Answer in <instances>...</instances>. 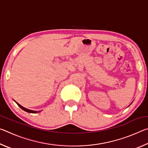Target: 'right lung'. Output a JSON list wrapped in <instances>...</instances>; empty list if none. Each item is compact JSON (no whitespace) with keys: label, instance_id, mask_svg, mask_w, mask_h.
Returning a JSON list of instances; mask_svg holds the SVG:
<instances>
[{"label":"right lung","instance_id":"right-lung-1","mask_svg":"<svg viewBox=\"0 0 148 148\" xmlns=\"http://www.w3.org/2000/svg\"><path fill=\"white\" fill-rule=\"evenodd\" d=\"M16 103H17V102H16ZM17 104L18 105V106H19L20 108H21L22 110H23L24 111H25V112H29V113H33V114H35V113H37V112H36V111H32V110H30L27 109V108H25L21 106V105L19 104L18 103H17Z\"/></svg>","mask_w":148,"mask_h":148}]
</instances>
